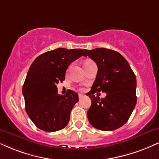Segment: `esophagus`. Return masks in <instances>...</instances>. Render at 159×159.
I'll return each mask as SVG.
<instances>
[{"label": "esophagus", "instance_id": "34e87169", "mask_svg": "<svg viewBox=\"0 0 159 159\" xmlns=\"http://www.w3.org/2000/svg\"><path fill=\"white\" fill-rule=\"evenodd\" d=\"M84 97H85V95L82 94V93H80V94H79V99H81L82 98H83Z\"/></svg>", "mask_w": 159, "mask_h": 159}]
</instances>
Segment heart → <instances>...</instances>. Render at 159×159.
<instances>
[{
  "mask_svg": "<svg viewBox=\"0 0 159 159\" xmlns=\"http://www.w3.org/2000/svg\"><path fill=\"white\" fill-rule=\"evenodd\" d=\"M90 62H92L91 60H87V61H85V63H84V65L88 64V63H90Z\"/></svg>",
  "mask_w": 159,
  "mask_h": 159,
  "instance_id": "1",
  "label": "heart"
}]
</instances>
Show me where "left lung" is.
Segmentation results:
<instances>
[{
    "label": "left lung",
    "instance_id": "left-lung-1",
    "mask_svg": "<svg viewBox=\"0 0 159 159\" xmlns=\"http://www.w3.org/2000/svg\"><path fill=\"white\" fill-rule=\"evenodd\" d=\"M85 52L98 68L94 83L87 93L91 99L88 119L98 130H114L127 122L136 105V76L119 52L105 48ZM100 91L107 93L105 98L94 96Z\"/></svg>",
    "mask_w": 159,
    "mask_h": 159
}]
</instances>
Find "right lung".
<instances>
[{"label":"right lung","instance_id":"add662e5","mask_svg":"<svg viewBox=\"0 0 159 159\" xmlns=\"http://www.w3.org/2000/svg\"><path fill=\"white\" fill-rule=\"evenodd\" d=\"M82 56H85L84 50L60 48L40 54L31 65L22 92L25 111L40 130L54 132L68 125L79 97L71 90L59 95L57 85L65 80L70 63Z\"/></svg>","mask_w":159,"mask_h":159}]
</instances>
